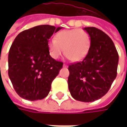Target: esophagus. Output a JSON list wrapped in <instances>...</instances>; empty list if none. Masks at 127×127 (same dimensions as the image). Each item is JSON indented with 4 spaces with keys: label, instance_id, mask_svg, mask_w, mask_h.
I'll use <instances>...</instances> for the list:
<instances>
[{
    "label": "esophagus",
    "instance_id": "1",
    "mask_svg": "<svg viewBox=\"0 0 127 127\" xmlns=\"http://www.w3.org/2000/svg\"><path fill=\"white\" fill-rule=\"evenodd\" d=\"M63 66L64 67H67V65H66V64H63Z\"/></svg>",
    "mask_w": 127,
    "mask_h": 127
}]
</instances>
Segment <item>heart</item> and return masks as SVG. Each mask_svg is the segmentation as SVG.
<instances>
[{
    "mask_svg": "<svg viewBox=\"0 0 127 127\" xmlns=\"http://www.w3.org/2000/svg\"><path fill=\"white\" fill-rule=\"evenodd\" d=\"M90 36L82 29L62 31L56 34V39L48 43L50 55L58 58L64 53L72 61H78L85 57L90 48Z\"/></svg>",
    "mask_w": 127,
    "mask_h": 127,
    "instance_id": "b5f03b06",
    "label": "heart"
}]
</instances>
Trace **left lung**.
I'll list each match as a JSON object with an SVG mask.
<instances>
[{"instance_id": "obj_1", "label": "left lung", "mask_w": 127, "mask_h": 127, "mask_svg": "<svg viewBox=\"0 0 127 127\" xmlns=\"http://www.w3.org/2000/svg\"><path fill=\"white\" fill-rule=\"evenodd\" d=\"M91 37L87 55L69 66L68 86L75 100L93 102L108 92L117 75L118 54L107 34L95 27L84 29Z\"/></svg>"}]
</instances>
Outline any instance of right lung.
Returning <instances> with one entry per match:
<instances>
[{
	"mask_svg": "<svg viewBox=\"0 0 127 127\" xmlns=\"http://www.w3.org/2000/svg\"><path fill=\"white\" fill-rule=\"evenodd\" d=\"M61 27L40 25L21 32L10 47L8 74L15 92L30 101L46 97L63 63L50 55L48 41Z\"/></svg>",
	"mask_w": 127,
	"mask_h": 127,
	"instance_id": "right-lung-1",
	"label": "right lung"
}]
</instances>
